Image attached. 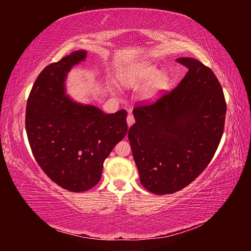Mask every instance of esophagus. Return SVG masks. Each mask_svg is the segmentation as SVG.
<instances>
[{
    "instance_id": "34e87169",
    "label": "esophagus",
    "mask_w": 251,
    "mask_h": 251,
    "mask_svg": "<svg viewBox=\"0 0 251 251\" xmlns=\"http://www.w3.org/2000/svg\"><path fill=\"white\" fill-rule=\"evenodd\" d=\"M126 123H127V126H131L134 123H135V118H134V115L133 114H128L127 117H126Z\"/></svg>"
}]
</instances>
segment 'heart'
Segmentation results:
<instances>
[{
  "label": "heart",
  "instance_id": "obj_1",
  "mask_svg": "<svg viewBox=\"0 0 251 251\" xmlns=\"http://www.w3.org/2000/svg\"><path fill=\"white\" fill-rule=\"evenodd\" d=\"M146 89L147 98H155L160 95L164 90L168 89L170 83L169 74L164 71H159L157 67L151 64H140L132 70L130 76L126 80L127 85H137V83L147 82Z\"/></svg>",
  "mask_w": 251,
  "mask_h": 251
}]
</instances>
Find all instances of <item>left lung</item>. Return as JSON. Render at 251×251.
<instances>
[{
    "label": "left lung",
    "instance_id": "8db88e82",
    "mask_svg": "<svg viewBox=\"0 0 251 251\" xmlns=\"http://www.w3.org/2000/svg\"><path fill=\"white\" fill-rule=\"evenodd\" d=\"M188 71L154 102L134 108L127 133L140 182L156 195L176 193L206 169L221 141L226 102L221 83L198 59L181 57Z\"/></svg>",
    "mask_w": 251,
    "mask_h": 251
}]
</instances>
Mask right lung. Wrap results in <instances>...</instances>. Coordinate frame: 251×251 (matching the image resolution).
<instances>
[{"instance_id": "obj_1", "label": "right lung", "mask_w": 251, "mask_h": 251, "mask_svg": "<svg viewBox=\"0 0 251 251\" xmlns=\"http://www.w3.org/2000/svg\"><path fill=\"white\" fill-rule=\"evenodd\" d=\"M78 50L48 65L30 91L25 126L32 154L57 185L80 193L101 178L103 161L126 135V111L105 114L65 94L71 68L86 58Z\"/></svg>"}]
</instances>
